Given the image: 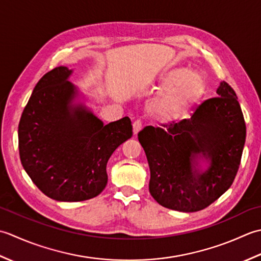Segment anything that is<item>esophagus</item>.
<instances>
[{
  "instance_id": "34e87169",
  "label": "esophagus",
  "mask_w": 261,
  "mask_h": 261,
  "mask_svg": "<svg viewBox=\"0 0 261 261\" xmlns=\"http://www.w3.org/2000/svg\"><path fill=\"white\" fill-rule=\"evenodd\" d=\"M141 129H142V121L135 120L134 124H133V133H134V135H137L138 133L141 132Z\"/></svg>"
}]
</instances>
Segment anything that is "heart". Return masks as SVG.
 Instances as JSON below:
<instances>
[{
    "label": "heart",
    "mask_w": 261,
    "mask_h": 261,
    "mask_svg": "<svg viewBox=\"0 0 261 261\" xmlns=\"http://www.w3.org/2000/svg\"><path fill=\"white\" fill-rule=\"evenodd\" d=\"M162 90L147 105L152 116L162 121H173L185 115L201 98L205 79L197 70L174 67L158 79Z\"/></svg>",
    "instance_id": "heart-1"
}]
</instances>
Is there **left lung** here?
<instances>
[{
    "label": "left lung",
    "mask_w": 261,
    "mask_h": 261,
    "mask_svg": "<svg viewBox=\"0 0 261 261\" xmlns=\"http://www.w3.org/2000/svg\"><path fill=\"white\" fill-rule=\"evenodd\" d=\"M219 97L204 101L190 119L146 126L138 133L159 204L179 212L206 208L231 187L246 143V123L238 97L221 82Z\"/></svg>",
    "instance_id": "left-lung-1"
}]
</instances>
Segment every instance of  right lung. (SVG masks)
<instances>
[{"instance_id":"right-lung-1","label":"right lung","mask_w":261,"mask_h":261,"mask_svg":"<svg viewBox=\"0 0 261 261\" xmlns=\"http://www.w3.org/2000/svg\"><path fill=\"white\" fill-rule=\"evenodd\" d=\"M73 70L58 66L36 84L19 123V153L33 182L49 198L82 201L107 185L111 154L133 135L124 117L103 125L68 81Z\"/></svg>"}]
</instances>
